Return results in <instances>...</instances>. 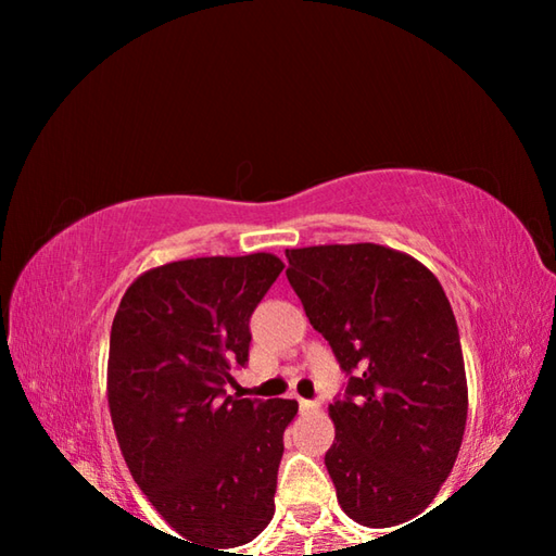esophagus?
<instances>
[{
    "label": "esophagus",
    "instance_id": "obj_1",
    "mask_svg": "<svg viewBox=\"0 0 556 556\" xmlns=\"http://www.w3.org/2000/svg\"><path fill=\"white\" fill-rule=\"evenodd\" d=\"M316 409H318V402L299 400V412H301V414H308V412H316Z\"/></svg>",
    "mask_w": 556,
    "mask_h": 556
}]
</instances>
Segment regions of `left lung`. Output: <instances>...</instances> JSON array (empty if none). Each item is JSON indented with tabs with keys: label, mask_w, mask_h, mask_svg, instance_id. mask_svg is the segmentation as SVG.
<instances>
[{
	"label": "left lung",
	"mask_w": 556,
	"mask_h": 556,
	"mask_svg": "<svg viewBox=\"0 0 556 556\" xmlns=\"http://www.w3.org/2000/svg\"><path fill=\"white\" fill-rule=\"evenodd\" d=\"M287 260L291 289L348 375L328 404L338 503L368 527L414 520L466 429L464 353L444 289L421 262L372 242L287 250Z\"/></svg>",
	"instance_id": "8db88e82"
}]
</instances>
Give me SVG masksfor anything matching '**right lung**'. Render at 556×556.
<instances>
[{
	"instance_id": "obj_1",
	"label": "right lung",
	"mask_w": 556,
	"mask_h": 556,
	"mask_svg": "<svg viewBox=\"0 0 556 556\" xmlns=\"http://www.w3.org/2000/svg\"><path fill=\"white\" fill-rule=\"evenodd\" d=\"M281 269L269 252L168 262L131 281L112 321L108 402L122 456L184 542L213 554L235 556L225 549L275 515L299 404L230 397L225 384L248 363L250 316Z\"/></svg>"
}]
</instances>
